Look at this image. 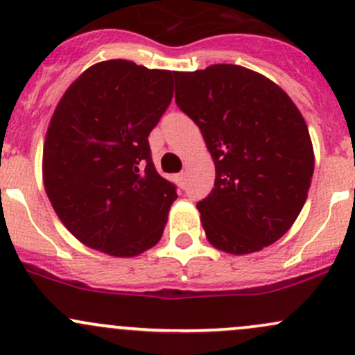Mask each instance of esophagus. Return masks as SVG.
I'll use <instances>...</instances> for the list:
<instances>
[{
    "label": "esophagus",
    "mask_w": 355,
    "mask_h": 355,
    "mask_svg": "<svg viewBox=\"0 0 355 355\" xmlns=\"http://www.w3.org/2000/svg\"><path fill=\"white\" fill-rule=\"evenodd\" d=\"M177 180H178V184H180V185L185 184V171H180V173L177 175Z\"/></svg>",
    "instance_id": "1"
}]
</instances>
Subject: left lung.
I'll use <instances>...</instances> for the list:
<instances>
[{
    "label": "left lung",
    "instance_id": "obj_1",
    "mask_svg": "<svg viewBox=\"0 0 355 355\" xmlns=\"http://www.w3.org/2000/svg\"><path fill=\"white\" fill-rule=\"evenodd\" d=\"M177 106L200 128L216 165L212 192L197 209L209 243L243 256L276 243L309 196L315 157L290 96L241 65L175 76Z\"/></svg>",
    "mask_w": 355,
    "mask_h": 355
}]
</instances>
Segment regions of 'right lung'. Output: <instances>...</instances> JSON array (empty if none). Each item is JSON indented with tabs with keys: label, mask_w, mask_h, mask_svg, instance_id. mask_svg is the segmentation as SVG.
<instances>
[{
	"label": "right lung",
	"mask_w": 355,
	"mask_h": 355,
	"mask_svg": "<svg viewBox=\"0 0 355 355\" xmlns=\"http://www.w3.org/2000/svg\"><path fill=\"white\" fill-rule=\"evenodd\" d=\"M177 72L130 60L84 70L58 101L44 145V185L70 234L133 258L158 243L175 185L159 177L148 136L170 106Z\"/></svg>",
	"instance_id": "obj_1"
}]
</instances>
